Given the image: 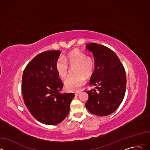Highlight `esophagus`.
<instances>
[{
  "label": "esophagus",
  "mask_w": 150,
  "mask_h": 150,
  "mask_svg": "<svg viewBox=\"0 0 150 150\" xmlns=\"http://www.w3.org/2000/svg\"><path fill=\"white\" fill-rule=\"evenodd\" d=\"M79 93H80L79 92H77V93H75V96H79Z\"/></svg>",
  "instance_id": "esophagus-1"
}]
</instances>
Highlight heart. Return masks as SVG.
<instances>
[{"mask_svg":"<svg viewBox=\"0 0 150 150\" xmlns=\"http://www.w3.org/2000/svg\"><path fill=\"white\" fill-rule=\"evenodd\" d=\"M74 67V76H69L64 81V84L67 90L76 91L85 83L83 76L88 78L94 70V61L92 57L87 56L85 53L74 50L64 56L60 57L56 62V70L58 75L62 78H65L69 71V67Z\"/></svg>","mask_w":150,"mask_h":150,"instance_id":"b5f03b06","label":"heart"}]
</instances>
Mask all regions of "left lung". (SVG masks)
I'll return each instance as SVG.
<instances>
[{
    "instance_id": "1",
    "label": "left lung",
    "mask_w": 150,
    "mask_h": 150,
    "mask_svg": "<svg viewBox=\"0 0 150 150\" xmlns=\"http://www.w3.org/2000/svg\"><path fill=\"white\" fill-rule=\"evenodd\" d=\"M86 49L93 53L95 70L87 91L88 100L85 107L91 113L108 116L113 113L122 102L126 91V78L123 66L116 53L103 45L91 42Z\"/></svg>"
}]
</instances>
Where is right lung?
I'll return each instance as SVG.
<instances>
[{
	"mask_svg": "<svg viewBox=\"0 0 150 150\" xmlns=\"http://www.w3.org/2000/svg\"><path fill=\"white\" fill-rule=\"evenodd\" d=\"M60 51L50 50L35 56L25 68L22 92L25 104L38 122L54 125L69 112L74 93H60L63 84L56 70Z\"/></svg>",
	"mask_w": 150,
	"mask_h": 150,
	"instance_id": "obj_1",
	"label": "right lung"
}]
</instances>
